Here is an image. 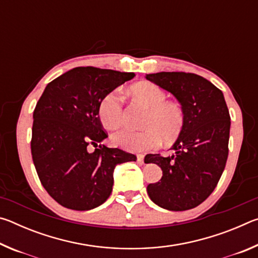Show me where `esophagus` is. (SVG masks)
<instances>
[{"mask_svg": "<svg viewBox=\"0 0 258 258\" xmlns=\"http://www.w3.org/2000/svg\"><path fill=\"white\" fill-rule=\"evenodd\" d=\"M137 160H138L139 164H143V160H145V156H143V155H138Z\"/></svg>", "mask_w": 258, "mask_h": 258, "instance_id": "34e87169", "label": "esophagus"}]
</instances>
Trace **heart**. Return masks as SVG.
I'll use <instances>...</instances> for the list:
<instances>
[{"label": "heart", "mask_w": 258, "mask_h": 258, "mask_svg": "<svg viewBox=\"0 0 258 258\" xmlns=\"http://www.w3.org/2000/svg\"><path fill=\"white\" fill-rule=\"evenodd\" d=\"M133 97L149 108L141 131L123 127L112 134V142L127 151H147L161 143H173L180 138L185 126V113L180 104L165 101L166 93L159 86L141 82L131 87ZM99 119L107 128H117L124 121L123 99L112 91L101 99L98 107Z\"/></svg>", "instance_id": "heart-1"}]
</instances>
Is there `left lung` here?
<instances>
[{
    "mask_svg": "<svg viewBox=\"0 0 258 258\" xmlns=\"http://www.w3.org/2000/svg\"><path fill=\"white\" fill-rule=\"evenodd\" d=\"M146 78L171 92L185 113V126L173 147L174 154L147 155L163 176L147 187L159 207L180 212L197 207L215 189L229 154L230 113L220 89L199 75L183 72L149 74Z\"/></svg>",
    "mask_w": 258,
    "mask_h": 258,
    "instance_id": "left-lung-1",
    "label": "left lung"
}]
</instances>
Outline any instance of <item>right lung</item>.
Returning a JSON list of instances; mask_svg holds the SVG:
<instances>
[{
  "label": "right lung",
  "instance_id": "right-lung-1",
  "mask_svg": "<svg viewBox=\"0 0 258 258\" xmlns=\"http://www.w3.org/2000/svg\"><path fill=\"white\" fill-rule=\"evenodd\" d=\"M135 76L76 67L46 85L33 113V161L44 189L61 206L90 211L109 198L116 165L137 157L118 148L87 146L108 138L99 119L101 99Z\"/></svg>",
  "mask_w": 258,
  "mask_h": 258
}]
</instances>
